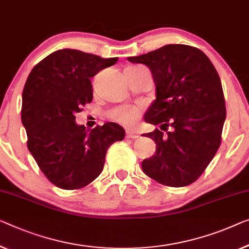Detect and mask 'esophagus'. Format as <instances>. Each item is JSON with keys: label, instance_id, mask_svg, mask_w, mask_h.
Listing matches in <instances>:
<instances>
[{"label": "esophagus", "instance_id": "34e87169", "mask_svg": "<svg viewBox=\"0 0 249 249\" xmlns=\"http://www.w3.org/2000/svg\"><path fill=\"white\" fill-rule=\"evenodd\" d=\"M126 139H137L139 137V135L136 134L135 132L133 131H126Z\"/></svg>", "mask_w": 249, "mask_h": 249}]
</instances>
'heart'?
I'll return each instance as SVG.
<instances>
[{"instance_id": "b5f03b06", "label": "heart", "mask_w": 249, "mask_h": 249, "mask_svg": "<svg viewBox=\"0 0 249 249\" xmlns=\"http://www.w3.org/2000/svg\"><path fill=\"white\" fill-rule=\"evenodd\" d=\"M109 117L125 126H133L141 117V109L137 107H121L114 109Z\"/></svg>"}]
</instances>
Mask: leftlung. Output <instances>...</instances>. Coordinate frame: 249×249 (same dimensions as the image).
Masks as SVG:
<instances>
[{
	"instance_id": "1",
	"label": "left lung",
	"mask_w": 249,
	"mask_h": 249,
	"mask_svg": "<svg viewBox=\"0 0 249 249\" xmlns=\"http://www.w3.org/2000/svg\"><path fill=\"white\" fill-rule=\"evenodd\" d=\"M127 60L146 65L157 89L145 122L160 128L145 134L157 151L143 160L144 173L166 187L191 184L221 143L226 106L216 68L201 50L187 44H166Z\"/></svg>"
}]
</instances>
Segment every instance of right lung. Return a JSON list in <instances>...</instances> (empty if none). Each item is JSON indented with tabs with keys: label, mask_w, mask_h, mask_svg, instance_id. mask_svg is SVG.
Here are the masks:
<instances>
[{
	"label": "right lung",
	"mask_w": 249,
	"mask_h": 249,
	"mask_svg": "<svg viewBox=\"0 0 249 249\" xmlns=\"http://www.w3.org/2000/svg\"><path fill=\"white\" fill-rule=\"evenodd\" d=\"M117 60L79 50H58L33 67L25 81L21 120L27 145L55 187H86L102 173L108 147L124 140V128L116 123L97 125L88 132L75 122L76 114L92 101L90 78Z\"/></svg>",
	"instance_id": "right-lung-1"
}]
</instances>
